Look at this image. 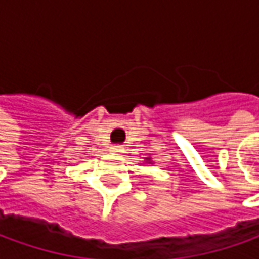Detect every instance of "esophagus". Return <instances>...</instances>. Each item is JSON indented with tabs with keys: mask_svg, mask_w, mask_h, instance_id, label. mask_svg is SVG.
I'll list each match as a JSON object with an SVG mask.
<instances>
[{
	"mask_svg": "<svg viewBox=\"0 0 259 259\" xmlns=\"http://www.w3.org/2000/svg\"><path fill=\"white\" fill-rule=\"evenodd\" d=\"M111 151L115 153V154H119V153L124 151V147H122V145H112V147H111Z\"/></svg>",
	"mask_w": 259,
	"mask_h": 259,
	"instance_id": "esophagus-1",
	"label": "esophagus"
}]
</instances>
